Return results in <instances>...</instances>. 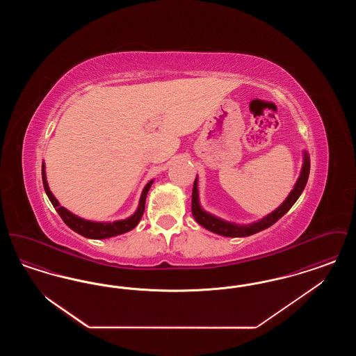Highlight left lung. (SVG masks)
<instances>
[{
    "label": "left lung",
    "mask_w": 356,
    "mask_h": 356,
    "mask_svg": "<svg viewBox=\"0 0 356 356\" xmlns=\"http://www.w3.org/2000/svg\"><path fill=\"white\" fill-rule=\"evenodd\" d=\"M308 176H309V154L307 153V151H303V165L300 170V176H299L298 181L295 183L293 189L289 192L287 199L280 204L275 211H272L271 213H268L263 219L254 221L251 224H236V222L222 220L220 218L204 211L203 207L200 205L199 184H197L199 181H197V176H196L195 183H193V189H192V215H193L195 220L197 221L202 227L213 234L225 237L251 236L254 234H257V232L271 227L272 224H275L276 221L287 213L289 208L296 203V200L305 191Z\"/></svg>",
    "instance_id": "obj_1"
}]
</instances>
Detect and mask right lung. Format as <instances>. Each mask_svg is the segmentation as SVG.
Wrapping results in <instances>:
<instances>
[{
    "instance_id": "right-lung-1",
    "label": "right lung",
    "mask_w": 356,
    "mask_h": 356,
    "mask_svg": "<svg viewBox=\"0 0 356 356\" xmlns=\"http://www.w3.org/2000/svg\"><path fill=\"white\" fill-rule=\"evenodd\" d=\"M42 184L44 189L51 200V205L56 208L57 213L60 215V218L64 220V222L68 225L70 229H73L74 232H77L81 236L88 237V238H109V237L118 236L122 235L125 232H129L131 229H134L136 225L138 224V221L141 219L144 209H145V200H147V195L148 191L153 184V180H151L147 186H144L141 196H140V202L138 207L135 211L134 215H131L127 219L116 221H92L83 219L74 213H72L67 208L61 207V204L58 203V200L54 197V195L51 193L48 181H47V172H45V163H42Z\"/></svg>"
}]
</instances>
